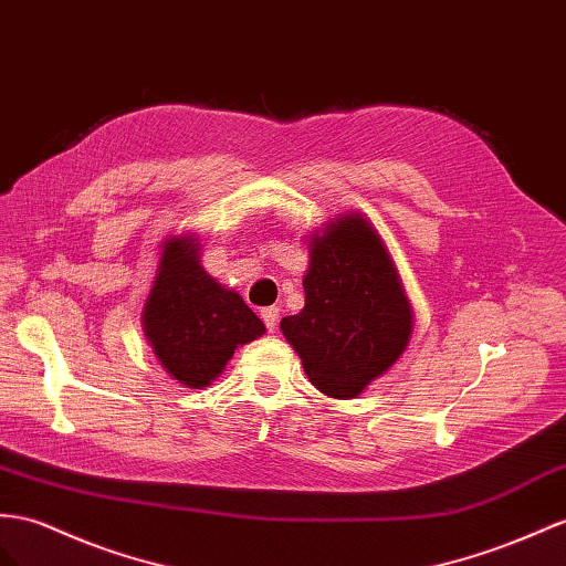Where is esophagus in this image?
I'll use <instances>...</instances> for the list:
<instances>
[{
	"instance_id": "esophagus-1",
	"label": "esophagus",
	"mask_w": 566,
	"mask_h": 566,
	"mask_svg": "<svg viewBox=\"0 0 566 566\" xmlns=\"http://www.w3.org/2000/svg\"><path fill=\"white\" fill-rule=\"evenodd\" d=\"M260 317H263V323H265L268 332H274V329H277V317H280V308H274V306H270V308H263V311H260Z\"/></svg>"
}]
</instances>
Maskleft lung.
Wrapping results in <instances>:
<instances>
[{
    "label": "left lung",
    "instance_id": "left-lung-1",
    "mask_svg": "<svg viewBox=\"0 0 566 566\" xmlns=\"http://www.w3.org/2000/svg\"><path fill=\"white\" fill-rule=\"evenodd\" d=\"M303 292L306 306L280 329L325 397H358L407 352L413 306L366 214L342 212L313 231Z\"/></svg>",
    "mask_w": 566,
    "mask_h": 566
}]
</instances>
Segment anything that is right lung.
<instances>
[{
	"mask_svg": "<svg viewBox=\"0 0 566 566\" xmlns=\"http://www.w3.org/2000/svg\"><path fill=\"white\" fill-rule=\"evenodd\" d=\"M140 325L163 368L184 387H208L239 346L265 335L243 298L200 265V239L171 234L159 243Z\"/></svg>",
	"mask_w": 566,
	"mask_h": 566,
	"instance_id": "right-lung-1",
	"label": "right lung"
}]
</instances>
